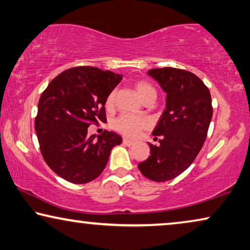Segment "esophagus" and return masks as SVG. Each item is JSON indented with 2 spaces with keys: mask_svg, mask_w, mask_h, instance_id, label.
Listing matches in <instances>:
<instances>
[{
  "mask_svg": "<svg viewBox=\"0 0 250 250\" xmlns=\"http://www.w3.org/2000/svg\"><path fill=\"white\" fill-rule=\"evenodd\" d=\"M123 144L126 146H132L134 144V141L128 140V139H123Z\"/></svg>",
  "mask_w": 250,
  "mask_h": 250,
  "instance_id": "34e87169",
  "label": "esophagus"
}]
</instances>
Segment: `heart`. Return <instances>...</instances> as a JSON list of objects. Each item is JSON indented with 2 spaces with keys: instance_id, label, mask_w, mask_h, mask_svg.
Masks as SVG:
<instances>
[{
  "instance_id": "heart-1",
  "label": "heart",
  "mask_w": 250,
  "mask_h": 250,
  "mask_svg": "<svg viewBox=\"0 0 250 250\" xmlns=\"http://www.w3.org/2000/svg\"><path fill=\"white\" fill-rule=\"evenodd\" d=\"M135 90L137 95L141 97V99L146 101L150 97L157 96L155 89L151 83L146 81H137L135 82ZM114 99H115V91H110L108 93L106 98V107L109 109L114 106ZM149 121L146 117L142 116H131V115H121L116 119H114L113 122V127L116 129L117 132L122 133L123 135L128 136V137H136L140 135V133L149 127Z\"/></svg>"
}]
</instances>
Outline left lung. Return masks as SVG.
Here are the masks:
<instances>
[{
  "label": "left lung",
  "instance_id": "obj_1",
  "mask_svg": "<svg viewBox=\"0 0 250 250\" xmlns=\"http://www.w3.org/2000/svg\"><path fill=\"white\" fill-rule=\"evenodd\" d=\"M147 74L159 82L167 100L152 132L160 136V144L149 143L151 155L137 167L153 182H167L185 171L203 146L213 114L211 93L200 78L185 70L152 68Z\"/></svg>",
  "mask_w": 250,
  "mask_h": 250
}]
</instances>
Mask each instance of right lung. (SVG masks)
I'll use <instances>...</instances> for the list:
<instances>
[{
  "mask_svg": "<svg viewBox=\"0 0 250 250\" xmlns=\"http://www.w3.org/2000/svg\"><path fill=\"white\" fill-rule=\"evenodd\" d=\"M121 74L93 66H77L54 78L42 93L35 119L42 158L67 182L85 184L106 167L110 151L122 143L114 132L88 135L91 124L106 122L108 93Z\"/></svg>",
  "mask_w": 250,
  "mask_h": 250,
  "instance_id": "right-lung-1",
  "label": "right lung"
}]
</instances>
